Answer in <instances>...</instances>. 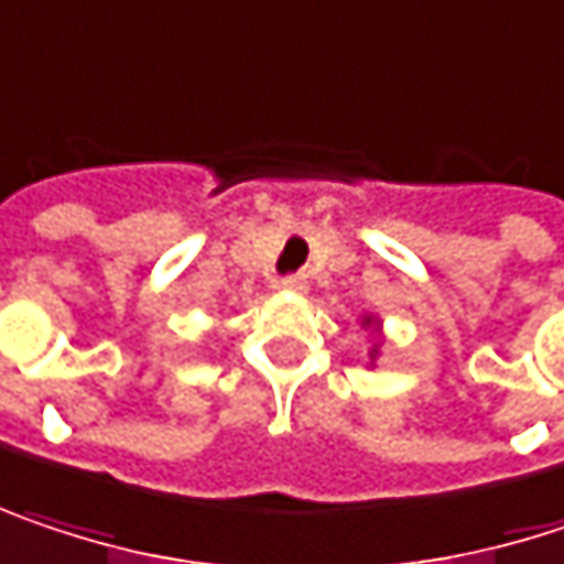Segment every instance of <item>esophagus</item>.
<instances>
[{"label": "esophagus", "mask_w": 564, "mask_h": 564, "mask_svg": "<svg viewBox=\"0 0 564 564\" xmlns=\"http://www.w3.org/2000/svg\"><path fill=\"white\" fill-rule=\"evenodd\" d=\"M281 286L283 290H293V293H303L306 290V278L303 274H286V278H281Z\"/></svg>", "instance_id": "esophagus-1"}]
</instances>
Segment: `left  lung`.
Returning a JSON list of instances; mask_svg holds the SVG:
<instances>
[{
  "label": "left lung",
  "mask_w": 564,
  "mask_h": 564,
  "mask_svg": "<svg viewBox=\"0 0 564 564\" xmlns=\"http://www.w3.org/2000/svg\"><path fill=\"white\" fill-rule=\"evenodd\" d=\"M371 323H375V319H371V316H365V326H371ZM375 355H378V345L371 348V358H375Z\"/></svg>",
  "instance_id": "8db88e82"
}]
</instances>
